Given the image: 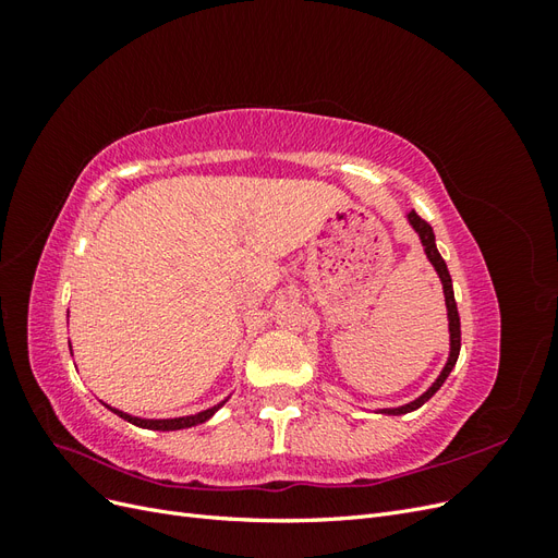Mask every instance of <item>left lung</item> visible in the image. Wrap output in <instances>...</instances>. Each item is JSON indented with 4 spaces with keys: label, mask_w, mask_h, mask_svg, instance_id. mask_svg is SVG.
<instances>
[{
    "label": "left lung",
    "mask_w": 558,
    "mask_h": 558,
    "mask_svg": "<svg viewBox=\"0 0 558 558\" xmlns=\"http://www.w3.org/2000/svg\"><path fill=\"white\" fill-rule=\"evenodd\" d=\"M408 218H410L412 228L418 232L421 244H424V251H426L428 260L433 263L435 272L440 275V279H442V289H445V302H447V316H449V340H451V351H449V361H447L445 369H442V373H440V377L435 379V384L428 388V391H426L424 396H418V398H416V400H412L410 404H402V408H393V410H381V414H393V416H398V414H408V412H414V410H418L421 404H424L426 400H430V398L437 393V388H440V386L445 384V379L449 377V373H451V369H453L456 361H459V351H461V318H459V310H456V300H453V286H451V277H449L447 263L442 260L440 251H437V246H435V234H433V228L428 226V221H424V218H421L416 211H410V216H408Z\"/></svg>",
    "instance_id": "1"
}]
</instances>
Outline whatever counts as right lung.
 Listing matches in <instances>:
<instances>
[{"instance_id":"add662e5","label":"right lung","mask_w":558,"mask_h":558,"mask_svg":"<svg viewBox=\"0 0 558 558\" xmlns=\"http://www.w3.org/2000/svg\"><path fill=\"white\" fill-rule=\"evenodd\" d=\"M223 402H226V400H223ZM223 402L214 404L211 410L197 412V414H193V416H179V418H140V416L125 414V412H121V410H113V408H109V404H107V408H109L113 414H118L121 418L130 421V424L140 426V428H150V430H181V428H191V426H197V424H205V421H207L216 410L223 408Z\"/></svg>"}]
</instances>
